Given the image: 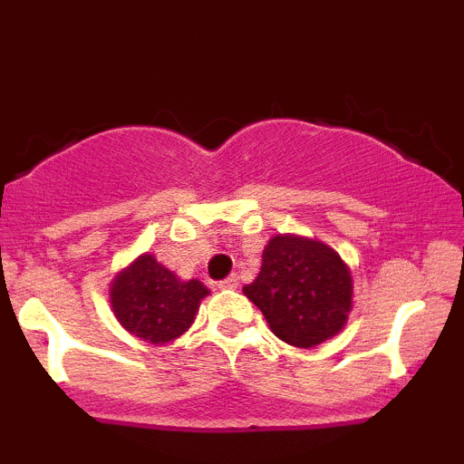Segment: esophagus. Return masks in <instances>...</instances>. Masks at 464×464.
Listing matches in <instances>:
<instances>
[{
    "label": "esophagus",
    "instance_id": "obj_1",
    "mask_svg": "<svg viewBox=\"0 0 464 464\" xmlns=\"http://www.w3.org/2000/svg\"><path fill=\"white\" fill-rule=\"evenodd\" d=\"M222 287V290H236V287L239 285V276L237 275H228L225 281H220V284H218Z\"/></svg>",
    "mask_w": 464,
    "mask_h": 464
}]
</instances>
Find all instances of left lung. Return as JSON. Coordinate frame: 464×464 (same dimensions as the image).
Instances as JSON below:
<instances>
[{"label": "left lung", "instance_id": "8db88e82", "mask_svg": "<svg viewBox=\"0 0 464 464\" xmlns=\"http://www.w3.org/2000/svg\"><path fill=\"white\" fill-rule=\"evenodd\" d=\"M244 295L262 310L276 338L314 349L344 329L353 307V276L344 259L318 239L276 233L262 270Z\"/></svg>", "mask_w": 464, "mask_h": 464}]
</instances>
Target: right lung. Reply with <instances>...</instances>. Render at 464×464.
Returning a JSON list of instances; mask_svg holds the SVG:
<instances>
[{"mask_svg": "<svg viewBox=\"0 0 464 464\" xmlns=\"http://www.w3.org/2000/svg\"><path fill=\"white\" fill-rule=\"evenodd\" d=\"M209 287L198 279H180L174 270L143 253L121 268L109 285V301L117 323L135 338L168 344L196 321Z\"/></svg>", "mask_w": 464, "mask_h": 464, "instance_id": "1", "label": "right lung"}]
</instances>
